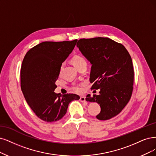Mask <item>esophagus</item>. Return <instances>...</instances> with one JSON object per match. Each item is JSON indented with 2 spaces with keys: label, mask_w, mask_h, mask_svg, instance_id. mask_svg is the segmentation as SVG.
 I'll return each instance as SVG.
<instances>
[{
  "label": "esophagus",
  "mask_w": 156,
  "mask_h": 156,
  "mask_svg": "<svg viewBox=\"0 0 156 156\" xmlns=\"http://www.w3.org/2000/svg\"><path fill=\"white\" fill-rule=\"evenodd\" d=\"M80 101H81V102H83V103H85V104H87V102H86V101H85V96H81V97H80Z\"/></svg>",
  "instance_id": "esophagus-1"
}]
</instances>
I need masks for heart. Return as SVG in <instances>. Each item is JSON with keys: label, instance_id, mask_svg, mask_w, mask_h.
I'll return each mask as SVG.
<instances>
[{"label": "heart", "instance_id": "heart-1", "mask_svg": "<svg viewBox=\"0 0 156 156\" xmlns=\"http://www.w3.org/2000/svg\"><path fill=\"white\" fill-rule=\"evenodd\" d=\"M71 62L74 67H76L80 64H82V63H86V61H85V59L84 58L82 57V56L75 55L73 57V58L71 59ZM73 89L75 92V93H78V94H81L83 92L82 87H81V86H79V85L74 86V87H73Z\"/></svg>", "mask_w": 156, "mask_h": 156}]
</instances>
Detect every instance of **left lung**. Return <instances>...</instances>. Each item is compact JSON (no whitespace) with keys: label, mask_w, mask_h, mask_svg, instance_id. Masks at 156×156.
Instances as JSON below:
<instances>
[{"label":"left lung","mask_w":156,"mask_h":156,"mask_svg":"<svg viewBox=\"0 0 156 156\" xmlns=\"http://www.w3.org/2000/svg\"><path fill=\"white\" fill-rule=\"evenodd\" d=\"M91 63L92 88L100 89L99 95L88 94L85 100L101 107L96 118L107 120L116 116L129 101L133 90L134 69L128 51L111 38L80 39L76 44Z\"/></svg>","instance_id":"obj_1"}]
</instances>
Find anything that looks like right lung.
Instances as JSON below:
<instances>
[{
    "instance_id": "add662e5",
    "label": "right lung",
    "mask_w": 156,
    "mask_h": 156,
    "mask_svg": "<svg viewBox=\"0 0 156 156\" xmlns=\"http://www.w3.org/2000/svg\"><path fill=\"white\" fill-rule=\"evenodd\" d=\"M77 41L42 42L29 50L22 61V93L33 111L44 122L60 120L66 114L69 103L80 99L75 94L59 96L54 92L62 63Z\"/></svg>"
}]
</instances>
